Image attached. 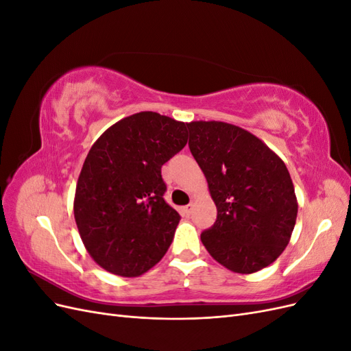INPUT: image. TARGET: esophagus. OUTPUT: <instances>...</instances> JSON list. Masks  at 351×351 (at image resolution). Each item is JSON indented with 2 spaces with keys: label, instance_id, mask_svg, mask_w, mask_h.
<instances>
[{
  "label": "esophagus",
  "instance_id": "obj_1",
  "mask_svg": "<svg viewBox=\"0 0 351 351\" xmlns=\"http://www.w3.org/2000/svg\"><path fill=\"white\" fill-rule=\"evenodd\" d=\"M192 209H193V205L189 204V205H186V206L182 208V214L186 215V217H189L190 214H192Z\"/></svg>",
  "mask_w": 351,
  "mask_h": 351
}]
</instances>
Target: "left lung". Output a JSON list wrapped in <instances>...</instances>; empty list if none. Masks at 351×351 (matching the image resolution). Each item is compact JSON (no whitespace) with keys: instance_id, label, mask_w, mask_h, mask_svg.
<instances>
[{"instance_id":"left-lung-1","label":"left lung","mask_w":351,"mask_h":351,"mask_svg":"<svg viewBox=\"0 0 351 351\" xmlns=\"http://www.w3.org/2000/svg\"><path fill=\"white\" fill-rule=\"evenodd\" d=\"M189 147L217 205L200 234L209 254L232 272L268 267L290 241L297 218L285 164L256 136L221 121L187 124Z\"/></svg>"}]
</instances>
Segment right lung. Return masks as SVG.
<instances>
[{"mask_svg":"<svg viewBox=\"0 0 351 351\" xmlns=\"http://www.w3.org/2000/svg\"><path fill=\"white\" fill-rule=\"evenodd\" d=\"M186 143L184 123L143 111L111 125L90 147L74 218L84 247L105 271L139 277L167 253L182 217L164 199L161 168Z\"/></svg>","mask_w":351,"mask_h":351,"instance_id":"right-lung-1","label":"right lung"}]
</instances>
